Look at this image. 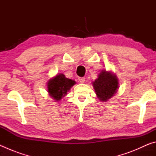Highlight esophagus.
<instances>
[{
  "mask_svg": "<svg viewBox=\"0 0 156 156\" xmlns=\"http://www.w3.org/2000/svg\"><path fill=\"white\" fill-rule=\"evenodd\" d=\"M78 80H79V82H80V83H84V81H85V78H78Z\"/></svg>",
  "mask_w": 156,
  "mask_h": 156,
  "instance_id": "34e87169",
  "label": "esophagus"
}]
</instances>
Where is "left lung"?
<instances>
[{
  "mask_svg": "<svg viewBox=\"0 0 156 156\" xmlns=\"http://www.w3.org/2000/svg\"><path fill=\"white\" fill-rule=\"evenodd\" d=\"M97 97L102 102H107L117 93L119 80L115 73L111 71L102 70L98 78L92 82Z\"/></svg>",
  "mask_w": 156,
  "mask_h": 156,
  "instance_id": "obj_1",
  "label": "left lung"
}]
</instances>
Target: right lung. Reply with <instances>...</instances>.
<instances>
[{
  "instance_id": "right-lung-1",
  "label": "right lung",
  "mask_w": 156,
  "mask_h": 156,
  "mask_svg": "<svg viewBox=\"0 0 156 156\" xmlns=\"http://www.w3.org/2000/svg\"><path fill=\"white\" fill-rule=\"evenodd\" d=\"M76 83L74 80L66 78L62 73H58L47 82V92L51 98L58 102L67 96L69 91Z\"/></svg>"
}]
</instances>
